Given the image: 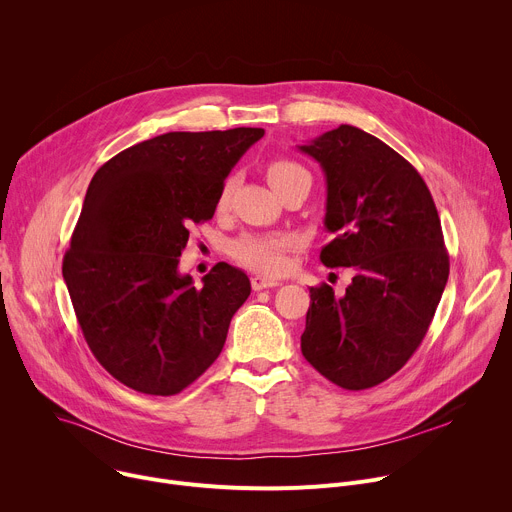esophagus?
<instances>
[{
  "label": "esophagus",
  "mask_w": 512,
  "mask_h": 512,
  "mask_svg": "<svg viewBox=\"0 0 512 512\" xmlns=\"http://www.w3.org/2000/svg\"><path fill=\"white\" fill-rule=\"evenodd\" d=\"M279 281L277 279H271V277H265V275H255L251 277V287L255 291H261V289H269V287H277Z\"/></svg>",
  "instance_id": "obj_1"
}]
</instances>
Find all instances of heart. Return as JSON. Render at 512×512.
Instances as JSON below:
<instances>
[{"label":"heart","instance_id":"1","mask_svg":"<svg viewBox=\"0 0 512 512\" xmlns=\"http://www.w3.org/2000/svg\"><path fill=\"white\" fill-rule=\"evenodd\" d=\"M271 186L281 194L291 186H312V174L306 166L289 158H275L267 166ZM235 178H227L218 192L216 206L223 208L233 192ZM296 245V237L289 233H245L231 243V255L245 267L261 273H279L285 267V253Z\"/></svg>","mask_w":512,"mask_h":512}]
</instances>
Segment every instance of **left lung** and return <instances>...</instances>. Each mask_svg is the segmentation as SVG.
I'll use <instances>...</instances> for the list:
<instances>
[{
    "label": "left lung",
    "instance_id": "8db88e82",
    "mask_svg": "<svg viewBox=\"0 0 512 512\" xmlns=\"http://www.w3.org/2000/svg\"><path fill=\"white\" fill-rule=\"evenodd\" d=\"M300 150L326 184V267H352L342 298L310 287L302 354L348 391L393 377L419 348L450 275L440 214L419 172L379 137L352 125Z\"/></svg>",
    "mask_w": 512,
    "mask_h": 512
}]
</instances>
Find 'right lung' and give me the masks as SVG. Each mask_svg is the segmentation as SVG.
Listing matches in <instances>:
<instances>
[{
	"instance_id": "add662e5",
	"label": "right lung",
	"mask_w": 512,
	"mask_h": 512,
	"mask_svg": "<svg viewBox=\"0 0 512 512\" xmlns=\"http://www.w3.org/2000/svg\"><path fill=\"white\" fill-rule=\"evenodd\" d=\"M261 127L170 131L131 145L93 176L64 253L83 336L103 369L145 395H176L221 354L249 277L216 263L194 287L178 263Z\"/></svg>"
}]
</instances>
